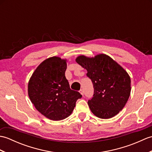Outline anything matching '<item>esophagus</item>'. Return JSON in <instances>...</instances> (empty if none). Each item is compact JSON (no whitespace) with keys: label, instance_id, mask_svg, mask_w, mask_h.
<instances>
[{"label":"esophagus","instance_id":"obj_1","mask_svg":"<svg viewBox=\"0 0 152 152\" xmlns=\"http://www.w3.org/2000/svg\"><path fill=\"white\" fill-rule=\"evenodd\" d=\"M80 94H81L82 96H83V95H84V91H83V89H80Z\"/></svg>","mask_w":152,"mask_h":152}]
</instances>
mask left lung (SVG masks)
Wrapping results in <instances>:
<instances>
[{
    "mask_svg": "<svg viewBox=\"0 0 152 152\" xmlns=\"http://www.w3.org/2000/svg\"><path fill=\"white\" fill-rule=\"evenodd\" d=\"M76 61L87 70L93 84L94 95L88 102L93 114L101 119L117 115L131 94V78L127 71L106 54L94 57L80 56Z\"/></svg>",
    "mask_w": 152,
    "mask_h": 152,
    "instance_id": "1",
    "label": "left lung"
}]
</instances>
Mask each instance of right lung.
I'll use <instances>...</instances> for the list:
<instances>
[{
	"mask_svg": "<svg viewBox=\"0 0 152 152\" xmlns=\"http://www.w3.org/2000/svg\"><path fill=\"white\" fill-rule=\"evenodd\" d=\"M66 59L51 57L42 62L28 83V95L37 110L53 121L62 120L72 114L76 102L82 97L70 88L65 77Z\"/></svg>",
	"mask_w": 152,
	"mask_h": 152,
	"instance_id": "add662e5",
	"label": "right lung"
}]
</instances>
